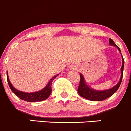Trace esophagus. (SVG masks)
I'll list each match as a JSON object with an SVG mask.
<instances>
[{"label":"esophagus","instance_id":"1","mask_svg":"<svg viewBox=\"0 0 131 131\" xmlns=\"http://www.w3.org/2000/svg\"><path fill=\"white\" fill-rule=\"evenodd\" d=\"M72 69H74V68H75V66H72Z\"/></svg>","mask_w":131,"mask_h":131}]
</instances>
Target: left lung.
<instances>
[{
    "label": "left lung",
    "instance_id": "8db88e82",
    "mask_svg": "<svg viewBox=\"0 0 131 131\" xmlns=\"http://www.w3.org/2000/svg\"><path fill=\"white\" fill-rule=\"evenodd\" d=\"M109 43L111 46H114L118 48V51L121 53V50L120 48L114 43L112 39H109ZM122 56V54H121ZM122 65L121 67V76L119 81L118 82L115 86L112 87V88L108 89L106 90H96L94 89L91 88L87 84H86L85 80H84V76L81 73H80V83H79V87L78 88V92L81 96L86 98V99L89 100L91 101H103L106 98H109L112 95H114V93L117 91V90L119 88L120 85L122 82V77H123V71H124V60L123 57L122 56Z\"/></svg>",
    "mask_w": 131,
    "mask_h": 131
}]
</instances>
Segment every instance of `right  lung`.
<instances>
[{"label": "right lung", "instance_id": "add662e5", "mask_svg": "<svg viewBox=\"0 0 131 131\" xmlns=\"http://www.w3.org/2000/svg\"><path fill=\"white\" fill-rule=\"evenodd\" d=\"M59 74L54 75L52 77L48 83L44 88L42 90H40L36 92H33V93H26L23 92V91H19L17 89H16L11 83L10 82L9 79V75H8V73L7 72V79L8 84H9V87H10V90H12L13 93L15 95L18 96L20 99L25 100L26 102H41V101L45 100L47 99L50 95L51 93H52V83L53 81V79L59 75Z\"/></svg>", "mask_w": 131, "mask_h": 131}]
</instances>
